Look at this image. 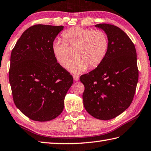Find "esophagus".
<instances>
[{
  "label": "esophagus",
  "instance_id": "1",
  "mask_svg": "<svg viewBox=\"0 0 151 151\" xmlns=\"http://www.w3.org/2000/svg\"><path fill=\"white\" fill-rule=\"evenodd\" d=\"M73 80H74L75 81H78L79 79V76H77V75L73 76Z\"/></svg>",
  "mask_w": 151,
  "mask_h": 151
}]
</instances>
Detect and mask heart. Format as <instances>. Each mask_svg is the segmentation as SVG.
<instances>
[{"instance_id": "1", "label": "heart", "mask_w": 151, "mask_h": 151, "mask_svg": "<svg viewBox=\"0 0 151 151\" xmlns=\"http://www.w3.org/2000/svg\"><path fill=\"white\" fill-rule=\"evenodd\" d=\"M62 38V41L54 42L52 53L58 63L64 68L69 67L75 54L77 60L70 67L73 73H81L87 67H97L106 57L109 39L101 30L74 27L65 31Z\"/></svg>"}]
</instances>
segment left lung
Listing matches in <instances>:
<instances>
[{"mask_svg":"<svg viewBox=\"0 0 151 151\" xmlns=\"http://www.w3.org/2000/svg\"><path fill=\"white\" fill-rule=\"evenodd\" d=\"M109 39L106 57L95 69L81 76L85 110L94 118L109 120L132 102L138 82L137 53L127 34L114 25L99 24Z\"/></svg>","mask_w":151,"mask_h":151,"instance_id":"left-lung-1","label":"left lung"}]
</instances>
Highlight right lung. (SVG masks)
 <instances>
[{
  "instance_id": "obj_1",
  "label": "right lung",
  "mask_w": 151,
  "mask_h": 151,
  "mask_svg": "<svg viewBox=\"0 0 151 151\" xmlns=\"http://www.w3.org/2000/svg\"><path fill=\"white\" fill-rule=\"evenodd\" d=\"M64 26L38 24L22 33L10 56L9 81L16 107L31 120L47 122L62 113L73 77L52 53Z\"/></svg>"
}]
</instances>
